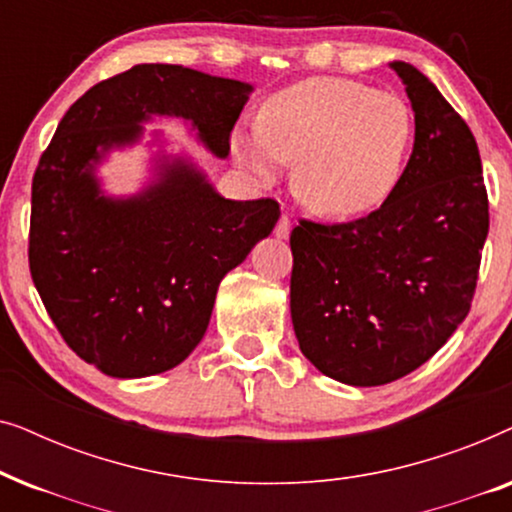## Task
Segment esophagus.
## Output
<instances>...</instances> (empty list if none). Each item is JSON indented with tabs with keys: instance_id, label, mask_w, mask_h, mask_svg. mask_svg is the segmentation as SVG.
<instances>
[{
	"instance_id": "34e87169",
	"label": "esophagus",
	"mask_w": 512,
	"mask_h": 512,
	"mask_svg": "<svg viewBox=\"0 0 512 512\" xmlns=\"http://www.w3.org/2000/svg\"><path fill=\"white\" fill-rule=\"evenodd\" d=\"M289 233H291V219L286 214H282V219H279L277 226H275V237H277V240H286Z\"/></svg>"
}]
</instances>
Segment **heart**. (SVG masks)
Wrapping results in <instances>:
<instances>
[{"instance_id":"heart-1","label":"heart","mask_w":512,"mask_h":512,"mask_svg":"<svg viewBox=\"0 0 512 512\" xmlns=\"http://www.w3.org/2000/svg\"><path fill=\"white\" fill-rule=\"evenodd\" d=\"M412 111L401 97L349 79H305L265 102L237 142L242 163L275 179L298 160L293 186L314 212L349 219L382 205L401 179Z\"/></svg>"}]
</instances>
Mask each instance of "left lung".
<instances>
[{
  "instance_id": "left-lung-1",
  "label": "left lung",
  "mask_w": 512,
  "mask_h": 512,
  "mask_svg": "<svg viewBox=\"0 0 512 512\" xmlns=\"http://www.w3.org/2000/svg\"><path fill=\"white\" fill-rule=\"evenodd\" d=\"M389 67L415 111V144L380 209L291 233V319L319 373L380 387L412 373L471 310L489 233L482 163L440 90L408 62Z\"/></svg>"
}]
</instances>
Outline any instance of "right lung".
<instances>
[{
	"label": "right lung",
	"mask_w": 512,
	"mask_h": 512,
	"mask_svg": "<svg viewBox=\"0 0 512 512\" xmlns=\"http://www.w3.org/2000/svg\"><path fill=\"white\" fill-rule=\"evenodd\" d=\"M251 90L181 65H135L79 97L41 156L32 282L67 345L104 375L128 380L179 366L207 331L221 279L272 233L279 205L223 198L191 158L163 151L142 191L114 198L97 165L142 142L153 116L181 118L226 158Z\"/></svg>",
	"instance_id": "right-lung-1"
}]
</instances>
